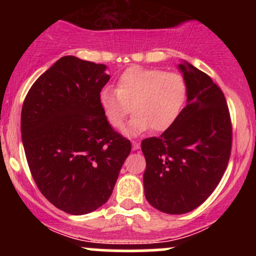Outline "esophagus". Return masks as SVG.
Listing matches in <instances>:
<instances>
[{"mask_svg":"<svg viewBox=\"0 0 256 256\" xmlns=\"http://www.w3.org/2000/svg\"><path fill=\"white\" fill-rule=\"evenodd\" d=\"M132 148L134 150L140 148V142H138V141H132Z\"/></svg>","mask_w":256,"mask_h":256,"instance_id":"obj_1","label":"esophagus"}]
</instances>
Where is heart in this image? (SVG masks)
I'll return each instance as SVG.
<instances>
[{"instance_id": "heart-1", "label": "heart", "mask_w": 256, "mask_h": 256, "mask_svg": "<svg viewBox=\"0 0 256 256\" xmlns=\"http://www.w3.org/2000/svg\"><path fill=\"white\" fill-rule=\"evenodd\" d=\"M187 98V85L180 74L160 69L131 66L118 80V90L106 86L99 102L112 128H121L130 115L135 116L124 128L128 136H138L152 128L156 132L171 128L180 116Z\"/></svg>"}]
</instances>
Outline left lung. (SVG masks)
<instances>
[{"label": "left lung", "instance_id": "1", "mask_svg": "<svg viewBox=\"0 0 256 256\" xmlns=\"http://www.w3.org/2000/svg\"><path fill=\"white\" fill-rule=\"evenodd\" d=\"M187 105L160 138H144V197L158 210L184 214L212 194L228 166L232 122L223 92L206 73L182 60Z\"/></svg>", "mask_w": 256, "mask_h": 256}]
</instances>
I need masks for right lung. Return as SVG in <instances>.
I'll use <instances>...</instances> for the list:
<instances>
[{"label":"right lung","instance_id":"right-lung-1","mask_svg":"<svg viewBox=\"0 0 256 256\" xmlns=\"http://www.w3.org/2000/svg\"><path fill=\"white\" fill-rule=\"evenodd\" d=\"M106 69L62 56L36 80L22 106V142L33 180L52 204L73 216L108 202L131 151L100 106Z\"/></svg>","mask_w":256,"mask_h":256}]
</instances>
